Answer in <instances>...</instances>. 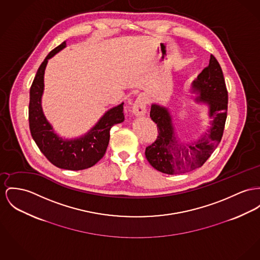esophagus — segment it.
<instances>
[{
	"mask_svg": "<svg viewBox=\"0 0 260 260\" xmlns=\"http://www.w3.org/2000/svg\"><path fill=\"white\" fill-rule=\"evenodd\" d=\"M147 101L146 98L142 94H140L138 98L136 99L135 103L132 105V113L136 116H142L147 112Z\"/></svg>",
	"mask_w": 260,
	"mask_h": 260,
	"instance_id": "obj_1",
	"label": "esophagus"
}]
</instances>
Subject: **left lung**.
Wrapping results in <instances>:
<instances>
[{
	"mask_svg": "<svg viewBox=\"0 0 260 260\" xmlns=\"http://www.w3.org/2000/svg\"><path fill=\"white\" fill-rule=\"evenodd\" d=\"M192 92L198 93L194 101L206 104L210 128L190 144L179 142L169 107L157 104L151 106L150 116L157 126V138L146 148L145 155L156 171L167 174L190 172L203 166L221 142L228 110V90L223 71L211 55L209 65L191 84Z\"/></svg>",
	"mask_w": 260,
	"mask_h": 260,
	"instance_id": "left-lung-1",
	"label": "left lung"
}]
</instances>
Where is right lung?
<instances>
[{
    "instance_id": "right-lung-1",
    "label": "right lung",
    "mask_w": 260,
    "mask_h": 260,
    "mask_svg": "<svg viewBox=\"0 0 260 260\" xmlns=\"http://www.w3.org/2000/svg\"><path fill=\"white\" fill-rule=\"evenodd\" d=\"M61 43L47 55L37 70L29 91L28 120L31 136L47 159L57 168L69 171L86 170L94 166L105 154L109 143V131L115 124L124 121L123 104L108 109L96 124L81 137H60L46 119L41 99L44 91V72L48 60L66 47Z\"/></svg>"
}]
</instances>
